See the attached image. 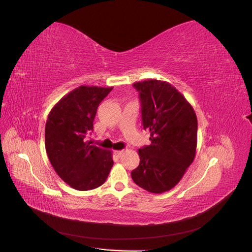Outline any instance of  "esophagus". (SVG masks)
Here are the masks:
<instances>
[{
  "mask_svg": "<svg viewBox=\"0 0 252 252\" xmlns=\"http://www.w3.org/2000/svg\"><path fill=\"white\" fill-rule=\"evenodd\" d=\"M115 154H116V156H117L118 158H120V157L122 156V154H124V151H122V150H116V151H115Z\"/></svg>",
  "mask_w": 252,
  "mask_h": 252,
  "instance_id": "esophagus-1",
  "label": "esophagus"
}]
</instances>
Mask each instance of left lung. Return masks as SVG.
Instances as JSON below:
<instances>
[{"instance_id":"obj_1","label":"left lung","mask_w":252,"mask_h":252,"mask_svg":"<svg viewBox=\"0 0 252 252\" xmlns=\"http://www.w3.org/2000/svg\"><path fill=\"white\" fill-rule=\"evenodd\" d=\"M139 92L144 128L151 145L138 150L131 172L139 188L153 193L168 191L193 162L197 149V116L190 103L170 83L147 80L133 84Z\"/></svg>"}]
</instances>
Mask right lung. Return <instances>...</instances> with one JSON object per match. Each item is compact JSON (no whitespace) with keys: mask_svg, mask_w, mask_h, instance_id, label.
<instances>
[{"mask_svg":"<svg viewBox=\"0 0 252 252\" xmlns=\"http://www.w3.org/2000/svg\"><path fill=\"white\" fill-rule=\"evenodd\" d=\"M113 87L82 85L51 109L46 124V151L59 177L76 190H90L106 181L114 165L111 150L86 140L101 101Z\"/></svg>","mask_w":252,"mask_h":252,"instance_id":"right-lung-1","label":"right lung"}]
</instances>
